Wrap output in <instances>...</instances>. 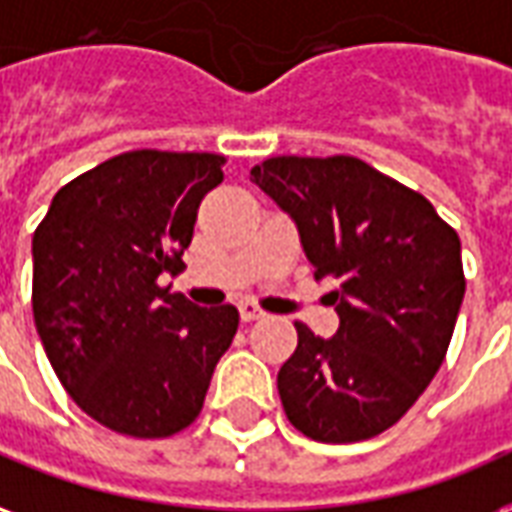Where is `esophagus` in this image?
Returning a JSON list of instances; mask_svg holds the SVG:
<instances>
[{
  "label": "esophagus",
  "mask_w": 512,
  "mask_h": 512,
  "mask_svg": "<svg viewBox=\"0 0 512 512\" xmlns=\"http://www.w3.org/2000/svg\"><path fill=\"white\" fill-rule=\"evenodd\" d=\"M240 316H242V322H256V319H261V316H264V311H261L256 302L245 300V302H240Z\"/></svg>",
  "instance_id": "1"
}]
</instances>
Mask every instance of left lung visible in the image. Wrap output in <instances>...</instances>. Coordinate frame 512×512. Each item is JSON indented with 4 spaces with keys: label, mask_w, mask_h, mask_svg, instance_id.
<instances>
[{
    "label": "left lung",
    "mask_w": 512,
    "mask_h": 512,
    "mask_svg": "<svg viewBox=\"0 0 512 512\" xmlns=\"http://www.w3.org/2000/svg\"><path fill=\"white\" fill-rule=\"evenodd\" d=\"M251 179L300 231L313 278L338 283L333 338L297 327L278 371L283 412L300 434L346 445L382 434L445 360L464 300L461 240L434 204L365 160L281 158Z\"/></svg>",
    "instance_id": "obj_1"
}]
</instances>
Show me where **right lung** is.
I'll return each mask as SVG.
<instances>
[{"mask_svg": "<svg viewBox=\"0 0 512 512\" xmlns=\"http://www.w3.org/2000/svg\"><path fill=\"white\" fill-rule=\"evenodd\" d=\"M223 155L133 149L70 179L32 237V313L59 382L84 412L136 439L199 417L240 324L163 289L182 267Z\"/></svg>", "mask_w": 512, "mask_h": 512, "instance_id": "right-lung-1", "label": "right lung"}]
</instances>
